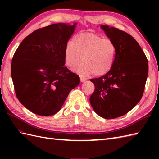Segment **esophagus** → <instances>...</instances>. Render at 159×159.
Segmentation results:
<instances>
[{
  "mask_svg": "<svg viewBox=\"0 0 159 159\" xmlns=\"http://www.w3.org/2000/svg\"><path fill=\"white\" fill-rule=\"evenodd\" d=\"M80 81H81V82H85V80H87V79H86V78L83 77V76H80Z\"/></svg>",
  "mask_w": 159,
  "mask_h": 159,
  "instance_id": "obj_1",
  "label": "esophagus"
}]
</instances>
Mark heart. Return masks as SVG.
Instances as JSON below:
<instances>
[{
	"label": "heart",
	"mask_w": 159,
	"mask_h": 159,
	"mask_svg": "<svg viewBox=\"0 0 159 159\" xmlns=\"http://www.w3.org/2000/svg\"><path fill=\"white\" fill-rule=\"evenodd\" d=\"M117 54V47L112 40L104 39L92 33H84L74 37L65 50V61L74 69L81 61L79 71L84 74L100 76L112 68Z\"/></svg>",
	"instance_id": "b5f03b06"
}]
</instances>
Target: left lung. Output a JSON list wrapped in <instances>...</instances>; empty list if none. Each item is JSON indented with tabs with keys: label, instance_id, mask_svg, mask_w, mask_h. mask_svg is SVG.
<instances>
[{
	"label": "left lung",
	"instance_id": "1",
	"mask_svg": "<svg viewBox=\"0 0 159 159\" xmlns=\"http://www.w3.org/2000/svg\"><path fill=\"white\" fill-rule=\"evenodd\" d=\"M101 28L116 43L117 54L109 72L90 79L95 89L89 101L98 116L114 119L133 109L142 98L148 61L139 43L128 33L107 25Z\"/></svg>",
	"mask_w": 159,
	"mask_h": 159
}]
</instances>
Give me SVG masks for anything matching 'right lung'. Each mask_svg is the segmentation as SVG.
I'll use <instances>...</instances> for the list:
<instances>
[{
  "label": "right lung",
  "instance_id": "add662e5",
  "mask_svg": "<svg viewBox=\"0 0 159 159\" xmlns=\"http://www.w3.org/2000/svg\"><path fill=\"white\" fill-rule=\"evenodd\" d=\"M76 23L52 24L23 39L13 55L11 74L17 98L39 116L61 109L80 77L65 66V50Z\"/></svg>",
  "mask_w": 159,
  "mask_h": 159
}]
</instances>
